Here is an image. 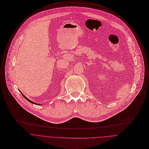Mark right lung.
<instances>
[{"instance_id":"add662e5","label":"right lung","mask_w":149,"mask_h":149,"mask_svg":"<svg viewBox=\"0 0 149 149\" xmlns=\"http://www.w3.org/2000/svg\"><path fill=\"white\" fill-rule=\"evenodd\" d=\"M22 96H24V97H25V98L26 99V100H27L28 101H29V102H31V103H32V104H36V103H35V102H33V101H30V100H28V99H27V98H26V97H25V96H24V95H23L22 93Z\"/></svg>"}]
</instances>
